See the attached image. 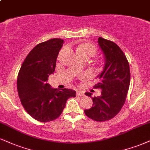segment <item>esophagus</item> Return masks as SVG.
Wrapping results in <instances>:
<instances>
[{
  "label": "esophagus",
  "mask_w": 150,
  "mask_h": 150,
  "mask_svg": "<svg viewBox=\"0 0 150 150\" xmlns=\"http://www.w3.org/2000/svg\"><path fill=\"white\" fill-rule=\"evenodd\" d=\"M77 95H78V96H81V97H83V96L84 95L83 92L80 91V90H78V91H77Z\"/></svg>",
  "instance_id": "obj_1"
}]
</instances>
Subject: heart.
Masks as SVG:
<instances>
[{
  "mask_svg": "<svg viewBox=\"0 0 150 150\" xmlns=\"http://www.w3.org/2000/svg\"><path fill=\"white\" fill-rule=\"evenodd\" d=\"M77 53L79 55H86L90 58L94 56L97 53V49L93 45L90 44H81L77 48Z\"/></svg>",
  "mask_w": 150,
  "mask_h": 150,
  "instance_id": "b5f03b06",
  "label": "heart"
}]
</instances>
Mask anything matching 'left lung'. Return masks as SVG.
<instances>
[{
  "instance_id": "obj_1",
  "label": "left lung",
  "mask_w": 150,
  "mask_h": 150,
  "mask_svg": "<svg viewBox=\"0 0 150 150\" xmlns=\"http://www.w3.org/2000/svg\"><path fill=\"white\" fill-rule=\"evenodd\" d=\"M98 43L105 58L104 67L97 76L99 83L95 88L101 90V95L92 97L93 104L85 113L97 122H104L113 118L125 104L130 84V69L126 55L113 42L99 38Z\"/></svg>"
}]
</instances>
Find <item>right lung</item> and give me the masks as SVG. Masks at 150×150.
Masks as SVG:
<instances>
[{"label":"right lung","instance_id":"right-lung-1","mask_svg":"<svg viewBox=\"0 0 150 150\" xmlns=\"http://www.w3.org/2000/svg\"><path fill=\"white\" fill-rule=\"evenodd\" d=\"M63 43L62 39L53 38L38 44L27 55L18 74L17 90L22 106L31 117L42 122L57 119L67 100L76 95L75 90H58L47 83Z\"/></svg>","mask_w":150,"mask_h":150}]
</instances>
